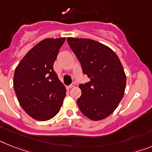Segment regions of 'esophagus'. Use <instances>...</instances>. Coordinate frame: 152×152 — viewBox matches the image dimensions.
Returning <instances> with one entry per match:
<instances>
[{
	"label": "esophagus",
	"mask_w": 152,
	"mask_h": 152,
	"mask_svg": "<svg viewBox=\"0 0 152 152\" xmlns=\"http://www.w3.org/2000/svg\"><path fill=\"white\" fill-rule=\"evenodd\" d=\"M75 86V83H72L71 85H69V86H66V89H68V90H69V89H71V88L74 87Z\"/></svg>",
	"instance_id": "esophagus-1"
}]
</instances>
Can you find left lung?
I'll return each mask as SVG.
<instances>
[{"label": "left lung", "mask_w": 152, "mask_h": 152, "mask_svg": "<svg viewBox=\"0 0 152 152\" xmlns=\"http://www.w3.org/2000/svg\"><path fill=\"white\" fill-rule=\"evenodd\" d=\"M69 45L90 82L80 84L77 104L83 114L100 121L115 110L124 94L126 75L116 53L105 45L89 39L67 38Z\"/></svg>", "instance_id": "left-lung-1"}]
</instances>
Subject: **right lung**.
<instances>
[{
	"mask_svg": "<svg viewBox=\"0 0 152 152\" xmlns=\"http://www.w3.org/2000/svg\"><path fill=\"white\" fill-rule=\"evenodd\" d=\"M66 38L45 39L29 51L14 74V89L23 110L45 121L56 115L66 96V87L53 69Z\"/></svg>",
	"mask_w": 152,
	"mask_h": 152,
	"instance_id": "obj_1",
	"label": "right lung"
}]
</instances>
